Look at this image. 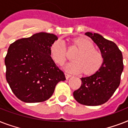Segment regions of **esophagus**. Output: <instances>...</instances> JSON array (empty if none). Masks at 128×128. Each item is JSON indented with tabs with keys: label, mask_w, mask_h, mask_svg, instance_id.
I'll return each instance as SVG.
<instances>
[{
	"label": "esophagus",
	"mask_w": 128,
	"mask_h": 128,
	"mask_svg": "<svg viewBox=\"0 0 128 128\" xmlns=\"http://www.w3.org/2000/svg\"><path fill=\"white\" fill-rule=\"evenodd\" d=\"M65 76H66V79H67V80H68V78H70V77H71V75H70V74H68V73H65Z\"/></svg>",
	"instance_id": "obj_1"
}]
</instances>
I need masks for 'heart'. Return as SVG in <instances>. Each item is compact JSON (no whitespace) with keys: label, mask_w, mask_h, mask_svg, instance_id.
<instances>
[{"label":"heart","mask_w":128,"mask_h":128,"mask_svg":"<svg viewBox=\"0 0 128 128\" xmlns=\"http://www.w3.org/2000/svg\"><path fill=\"white\" fill-rule=\"evenodd\" d=\"M74 44L80 51L74 56L75 61L66 65V70L71 73L84 71L88 75L97 72L103 64L102 54L94 49L92 42L86 38H77L74 40ZM50 54L54 62L60 66L63 65L67 57V49L64 41L61 39L54 41L50 46Z\"/></svg>","instance_id":"b5f03b06"}]
</instances>
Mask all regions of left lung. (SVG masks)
Wrapping results in <instances>:
<instances>
[{
    "label": "left lung",
    "instance_id": "obj_1",
    "mask_svg": "<svg viewBox=\"0 0 128 128\" xmlns=\"http://www.w3.org/2000/svg\"><path fill=\"white\" fill-rule=\"evenodd\" d=\"M85 34L99 47L104 62L95 74L80 78L81 86L74 92L73 96L78 103L83 105H102L108 101L120 84L124 70L122 53L114 42L99 34L88 32Z\"/></svg>",
    "mask_w": 128,
    "mask_h": 128
}]
</instances>
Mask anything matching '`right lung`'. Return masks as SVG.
Returning a JSON list of instances; mask_svg holds the SVG:
<instances>
[{"instance_id": "add662e5", "label": "right lung", "mask_w": 128, "mask_h": 128, "mask_svg": "<svg viewBox=\"0 0 128 128\" xmlns=\"http://www.w3.org/2000/svg\"><path fill=\"white\" fill-rule=\"evenodd\" d=\"M58 37L39 32L15 41L9 46L4 63L6 78L12 91L26 103L50 98L65 75L51 58L50 46Z\"/></svg>"}]
</instances>
